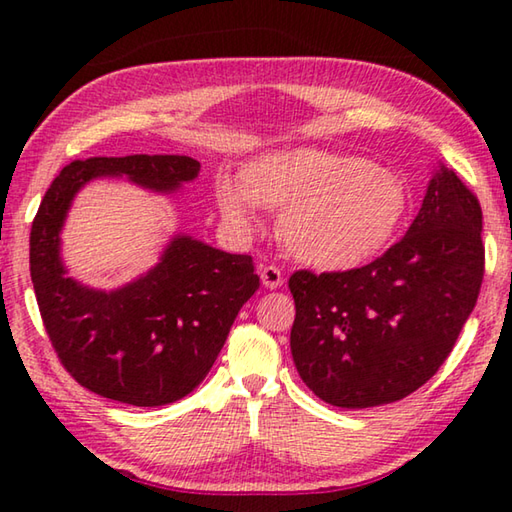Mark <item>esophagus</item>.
I'll return each instance as SVG.
<instances>
[{
    "instance_id": "esophagus-1",
    "label": "esophagus",
    "mask_w": 512,
    "mask_h": 512,
    "mask_svg": "<svg viewBox=\"0 0 512 512\" xmlns=\"http://www.w3.org/2000/svg\"><path fill=\"white\" fill-rule=\"evenodd\" d=\"M259 275H262V284L266 289H277V287H282V282H284L282 271L277 266H262Z\"/></svg>"
}]
</instances>
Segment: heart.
Wrapping results in <instances>:
<instances>
[{"mask_svg": "<svg viewBox=\"0 0 512 512\" xmlns=\"http://www.w3.org/2000/svg\"><path fill=\"white\" fill-rule=\"evenodd\" d=\"M214 201L232 228H257V207L282 214L280 237L298 262L352 271L384 253L409 207L400 173L339 151L300 149L257 155L239 183L219 178Z\"/></svg>", "mask_w": 512, "mask_h": 512, "instance_id": "heart-1", "label": "heart"}]
</instances>
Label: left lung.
Masks as SVG:
<instances>
[{
	"label": "left lung",
	"mask_w": 512,
	"mask_h": 512,
	"mask_svg": "<svg viewBox=\"0 0 512 512\" xmlns=\"http://www.w3.org/2000/svg\"><path fill=\"white\" fill-rule=\"evenodd\" d=\"M476 196L440 164L406 235L361 268L296 271L291 354L320 400L370 409L418 391L452 352L479 298Z\"/></svg>",
	"instance_id": "8db88e82"
}]
</instances>
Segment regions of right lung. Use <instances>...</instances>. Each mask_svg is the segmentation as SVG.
I'll return each mask as SVG.
<instances>
[{"instance_id": "right-lung-1", "label": "right lung", "mask_w": 512, "mask_h": 512, "mask_svg": "<svg viewBox=\"0 0 512 512\" xmlns=\"http://www.w3.org/2000/svg\"><path fill=\"white\" fill-rule=\"evenodd\" d=\"M201 162L187 155L74 160L47 189L31 225V280L60 363L83 388L133 406L183 400L214 366L239 309L259 289L253 257L176 235L149 273L115 291L67 277L60 230L74 196L94 178L173 194Z\"/></svg>"}]
</instances>
